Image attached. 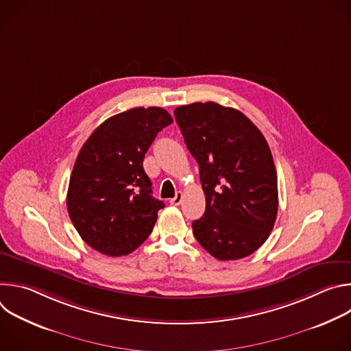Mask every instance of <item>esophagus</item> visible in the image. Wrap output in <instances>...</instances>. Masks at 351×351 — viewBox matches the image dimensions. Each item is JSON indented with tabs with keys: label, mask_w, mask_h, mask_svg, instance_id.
Returning <instances> with one entry per match:
<instances>
[{
	"label": "esophagus",
	"mask_w": 351,
	"mask_h": 351,
	"mask_svg": "<svg viewBox=\"0 0 351 351\" xmlns=\"http://www.w3.org/2000/svg\"><path fill=\"white\" fill-rule=\"evenodd\" d=\"M182 202H183V193H182V191H178L176 195L169 199V203H171L172 206H180Z\"/></svg>",
	"instance_id": "esophagus-1"
}]
</instances>
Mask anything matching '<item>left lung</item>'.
I'll list each match as a JSON object with an SVG mask.
<instances>
[{
  "instance_id": "1",
  "label": "left lung",
  "mask_w": 351,
  "mask_h": 351,
  "mask_svg": "<svg viewBox=\"0 0 351 351\" xmlns=\"http://www.w3.org/2000/svg\"><path fill=\"white\" fill-rule=\"evenodd\" d=\"M175 119L206 194V213L191 223L194 237L221 261L253 254L278 214V178L265 137L243 112L211 101L178 107Z\"/></svg>"
}]
</instances>
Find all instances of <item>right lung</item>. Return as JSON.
I'll use <instances>...</instances> for the list:
<instances>
[{
  "instance_id": "1",
  "label": "right lung",
  "mask_w": 351,
  "mask_h": 351,
  "mask_svg": "<svg viewBox=\"0 0 351 351\" xmlns=\"http://www.w3.org/2000/svg\"><path fill=\"white\" fill-rule=\"evenodd\" d=\"M172 122L164 108H132L103 122L80 148L66 207L80 237L98 253L126 256L153 232L165 204L152 195L143 161Z\"/></svg>"
}]
</instances>
